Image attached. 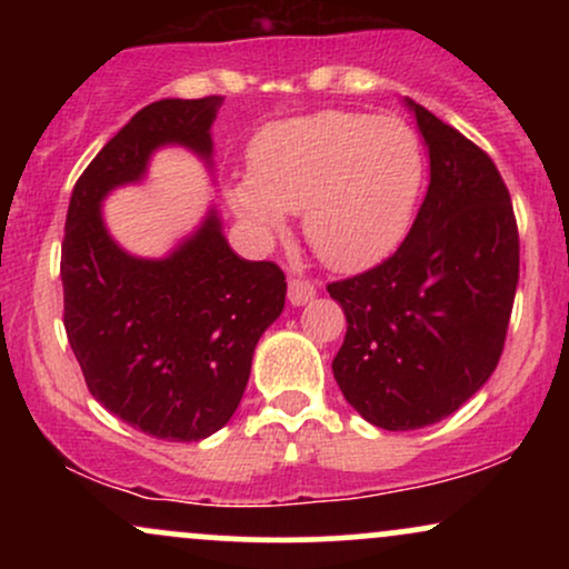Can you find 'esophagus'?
I'll use <instances>...</instances> for the list:
<instances>
[{
    "mask_svg": "<svg viewBox=\"0 0 569 569\" xmlns=\"http://www.w3.org/2000/svg\"><path fill=\"white\" fill-rule=\"evenodd\" d=\"M312 297H316V286H312L310 280H302V278H291L289 280V302L293 307L307 305Z\"/></svg>",
    "mask_w": 569,
    "mask_h": 569,
    "instance_id": "obj_1",
    "label": "esophagus"
}]
</instances>
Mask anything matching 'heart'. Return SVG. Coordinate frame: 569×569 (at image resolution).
Instances as JSON below:
<instances>
[{
    "label": "heart",
    "instance_id": "b5f03b06",
    "mask_svg": "<svg viewBox=\"0 0 569 569\" xmlns=\"http://www.w3.org/2000/svg\"><path fill=\"white\" fill-rule=\"evenodd\" d=\"M426 158L398 117L326 109L253 139L251 171L227 184L240 221L270 240L305 211L312 251L335 270L375 267L401 246L420 202Z\"/></svg>",
    "mask_w": 569,
    "mask_h": 569
}]
</instances>
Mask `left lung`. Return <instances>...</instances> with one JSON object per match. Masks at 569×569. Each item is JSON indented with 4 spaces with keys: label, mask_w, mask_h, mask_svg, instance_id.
<instances>
[{
    "label": "left lung",
    "mask_w": 569,
    "mask_h": 569,
    "mask_svg": "<svg viewBox=\"0 0 569 569\" xmlns=\"http://www.w3.org/2000/svg\"><path fill=\"white\" fill-rule=\"evenodd\" d=\"M430 158L428 194L393 257L329 283L348 335L335 380L385 430L433 426L489 380L519 283V232L498 168L407 98Z\"/></svg>",
    "instance_id": "1"
}]
</instances>
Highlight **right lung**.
<instances>
[{"mask_svg":"<svg viewBox=\"0 0 569 569\" xmlns=\"http://www.w3.org/2000/svg\"><path fill=\"white\" fill-rule=\"evenodd\" d=\"M224 98H162L114 136L77 179L61 248L63 326L101 407L166 441H200L230 422L253 348L283 312L286 276L240 259L219 213L168 257L117 246L101 202L139 184L162 147H187L211 166V126Z\"/></svg>","mask_w":569,"mask_h":569,"instance_id":"add662e5","label":"right lung"}]
</instances>
